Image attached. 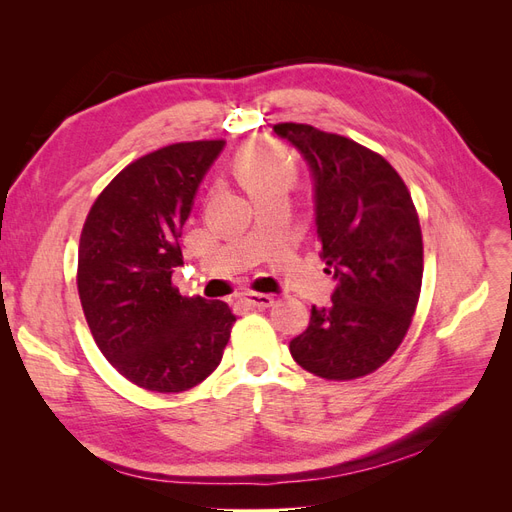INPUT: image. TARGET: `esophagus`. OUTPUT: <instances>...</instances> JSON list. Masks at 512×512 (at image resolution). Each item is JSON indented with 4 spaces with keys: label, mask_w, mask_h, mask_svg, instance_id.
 Listing matches in <instances>:
<instances>
[{
    "label": "esophagus",
    "mask_w": 512,
    "mask_h": 512,
    "mask_svg": "<svg viewBox=\"0 0 512 512\" xmlns=\"http://www.w3.org/2000/svg\"><path fill=\"white\" fill-rule=\"evenodd\" d=\"M243 301L250 307H258V309H267L275 303L273 294H262V292H245Z\"/></svg>",
    "instance_id": "obj_1"
}]
</instances>
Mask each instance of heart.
<instances>
[{
  "mask_svg": "<svg viewBox=\"0 0 512 512\" xmlns=\"http://www.w3.org/2000/svg\"><path fill=\"white\" fill-rule=\"evenodd\" d=\"M235 173L245 185V190L256 194L260 190L275 188V185H292L297 179V166L294 162L267 143H247L235 156Z\"/></svg>",
  "mask_w": 512,
  "mask_h": 512,
  "instance_id": "heart-1",
  "label": "heart"
}]
</instances>
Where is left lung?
<instances>
[{
  "instance_id": "left-lung-1",
  "label": "left lung",
  "mask_w": 512,
  "mask_h": 512,
  "mask_svg": "<svg viewBox=\"0 0 512 512\" xmlns=\"http://www.w3.org/2000/svg\"><path fill=\"white\" fill-rule=\"evenodd\" d=\"M314 175L320 258L337 280L331 305L312 307L290 342L305 371L324 380L374 374L410 329L421 297L423 235L404 179L380 153L307 123H277Z\"/></svg>"
}]
</instances>
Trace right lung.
<instances>
[{"label": "right lung", "mask_w": 512, "mask_h": 512, "mask_svg": "<svg viewBox=\"0 0 512 512\" xmlns=\"http://www.w3.org/2000/svg\"><path fill=\"white\" fill-rule=\"evenodd\" d=\"M224 141L166 145L134 160L91 205L76 286L100 352L132 384L181 393L220 365L235 314L224 301L181 297V228Z\"/></svg>", "instance_id": "right-lung-1"}]
</instances>
